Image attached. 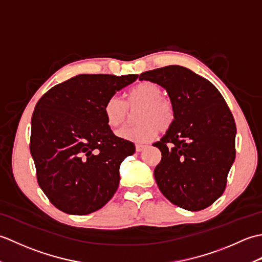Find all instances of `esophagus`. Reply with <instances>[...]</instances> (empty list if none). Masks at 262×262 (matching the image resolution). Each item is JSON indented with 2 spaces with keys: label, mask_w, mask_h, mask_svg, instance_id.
Listing matches in <instances>:
<instances>
[{
  "label": "esophagus",
  "mask_w": 262,
  "mask_h": 262,
  "mask_svg": "<svg viewBox=\"0 0 262 262\" xmlns=\"http://www.w3.org/2000/svg\"><path fill=\"white\" fill-rule=\"evenodd\" d=\"M144 148H146V145H142V144H136V152H142Z\"/></svg>",
  "instance_id": "obj_1"
}]
</instances>
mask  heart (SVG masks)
<instances>
[{
	"label": "heart",
	"instance_id": "1",
	"mask_svg": "<svg viewBox=\"0 0 262 262\" xmlns=\"http://www.w3.org/2000/svg\"><path fill=\"white\" fill-rule=\"evenodd\" d=\"M140 107L135 114L136 125L125 127L118 132L122 140L135 143H148L162 132L173 125L176 110L173 102L163 96L159 84L151 81L137 83L128 90L125 101L117 96H111L103 104L105 122L111 128H118L125 124L129 110Z\"/></svg>",
	"mask_w": 262,
	"mask_h": 262
}]
</instances>
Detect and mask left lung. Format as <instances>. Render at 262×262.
Wrapping results in <instances>:
<instances>
[{
    "instance_id": "left-lung-1",
    "label": "left lung",
    "mask_w": 262,
    "mask_h": 262,
    "mask_svg": "<svg viewBox=\"0 0 262 262\" xmlns=\"http://www.w3.org/2000/svg\"><path fill=\"white\" fill-rule=\"evenodd\" d=\"M140 80L164 88L176 118L153 145L162 159L155 166L159 189L172 204L197 211L223 194L235 159L236 126L216 86L179 65L144 72Z\"/></svg>"
}]
</instances>
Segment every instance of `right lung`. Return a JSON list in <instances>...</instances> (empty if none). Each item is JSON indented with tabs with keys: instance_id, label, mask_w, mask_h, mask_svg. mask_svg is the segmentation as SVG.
<instances>
[{
	"instance_id": "1",
	"label": "right lung",
	"mask_w": 262,
	"mask_h": 262,
	"mask_svg": "<svg viewBox=\"0 0 262 262\" xmlns=\"http://www.w3.org/2000/svg\"><path fill=\"white\" fill-rule=\"evenodd\" d=\"M137 75L80 74L39 99L31 118L30 153L38 185L64 213L86 215L113 198L119 166L135 145L117 137L103 104Z\"/></svg>"
}]
</instances>
